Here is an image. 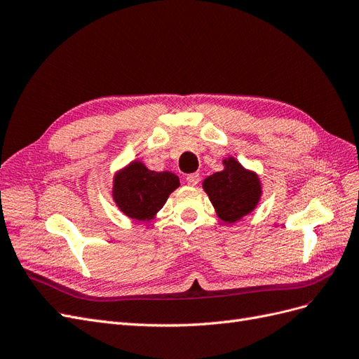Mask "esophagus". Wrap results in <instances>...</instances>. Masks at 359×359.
I'll use <instances>...</instances> for the list:
<instances>
[{
	"label": "esophagus",
	"mask_w": 359,
	"mask_h": 359,
	"mask_svg": "<svg viewBox=\"0 0 359 359\" xmlns=\"http://www.w3.org/2000/svg\"><path fill=\"white\" fill-rule=\"evenodd\" d=\"M200 182V175L198 172H191V175L187 176V183L191 184V187H195V184H198Z\"/></svg>",
	"instance_id": "34e87169"
}]
</instances>
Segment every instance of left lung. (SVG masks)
<instances>
[{
    "mask_svg": "<svg viewBox=\"0 0 359 359\" xmlns=\"http://www.w3.org/2000/svg\"><path fill=\"white\" fill-rule=\"evenodd\" d=\"M225 170L209 176L203 188L209 195L217 216L226 222H236L250 213L259 201L261 184L257 175L243 168L236 159L224 161Z\"/></svg>",
    "mask_w": 359,
    "mask_h": 359,
    "instance_id": "8db88e82",
    "label": "left lung"
}]
</instances>
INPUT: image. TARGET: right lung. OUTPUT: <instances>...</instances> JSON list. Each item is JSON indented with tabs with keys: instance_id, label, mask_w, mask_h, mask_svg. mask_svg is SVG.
Returning <instances> with one entry per match:
<instances>
[{
	"instance_id": "add662e5",
	"label": "right lung",
	"mask_w": 359,
	"mask_h": 359,
	"mask_svg": "<svg viewBox=\"0 0 359 359\" xmlns=\"http://www.w3.org/2000/svg\"><path fill=\"white\" fill-rule=\"evenodd\" d=\"M179 184V177L170 171L158 172L147 170L142 163H133L116 175L113 196L126 216L137 221H149L163 209L168 195Z\"/></svg>"
}]
</instances>
